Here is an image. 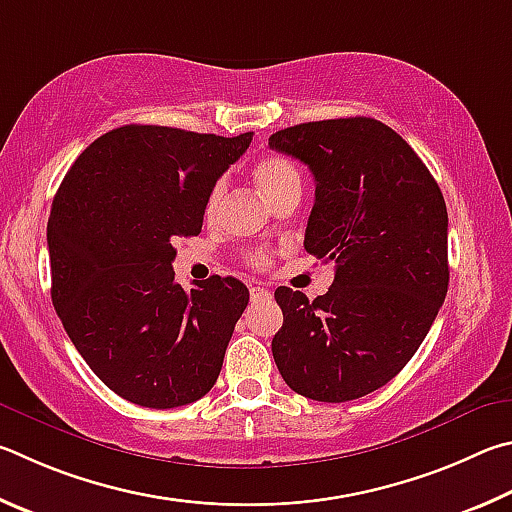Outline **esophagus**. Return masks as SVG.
Listing matches in <instances>:
<instances>
[{"label": "esophagus", "mask_w": 512, "mask_h": 512, "mask_svg": "<svg viewBox=\"0 0 512 512\" xmlns=\"http://www.w3.org/2000/svg\"><path fill=\"white\" fill-rule=\"evenodd\" d=\"M265 297H270V290L265 288H251V301H261Z\"/></svg>", "instance_id": "34e87169"}]
</instances>
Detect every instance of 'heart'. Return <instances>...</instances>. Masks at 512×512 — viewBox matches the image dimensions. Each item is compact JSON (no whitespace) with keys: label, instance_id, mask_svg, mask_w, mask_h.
Returning a JSON list of instances; mask_svg holds the SVG:
<instances>
[{"label":"heart","instance_id":"1","mask_svg":"<svg viewBox=\"0 0 512 512\" xmlns=\"http://www.w3.org/2000/svg\"><path fill=\"white\" fill-rule=\"evenodd\" d=\"M251 177H254L256 186L261 188V193L265 195V200L270 204L279 202L281 197H288L292 193H301L299 168L294 166L290 159L279 157V155L263 157L254 166V173H251ZM222 195H224V182H218L211 188L209 197H206V204H204L206 220L215 218V213H218V206L222 202ZM251 261H254L256 265H265L267 256L265 254H254V256H251Z\"/></svg>","mask_w":512,"mask_h":512}]
</instances>
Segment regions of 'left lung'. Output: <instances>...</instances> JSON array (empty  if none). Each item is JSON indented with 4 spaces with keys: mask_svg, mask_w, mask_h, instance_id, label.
Segmentation results:
<instances>
[{
    "mask_svg": "<svg viewBox=\"0 0 512 512\" xmlns=\"http://www.w3.org/2000/svg\"><path fill=\"white\" fill-rule=\"evenodd\" d=\"M270 148L315 177L306 251L335 263L324 297L279 288L272 339L285 384L319 402H348L405 369L443 306L447 209L441 188L396 130L369 116L301 123Z\"/></svg>",
    "mask_w": 512,
    "mask_h": 512,
    "instance_id": "obj_1",
    "label": "left lung"
}]
</instances>
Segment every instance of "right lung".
Listing matches in <instances>:
<instances>
[{
  "label": "right lung",
  "mask_w": 512,
  "mask_h": 512,
  "mask_svg": "<svg viewBox=\"0 0 512 512\" xmlns=\"http://www.w3.org/2000/svg\"><path fill=\"white\" fill-rule=\"evenodd\" d=\"M249 143L123 125L80 152L53 197V308L89 369L134 405L182 407L218 380L249 290L233 276L184 290L173 240L202 231L206 197Z\"/></svg>",
  "instance_id": "1"
}]
</instances>
